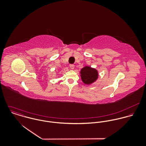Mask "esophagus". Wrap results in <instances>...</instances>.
I'll list each match as a JSON object with an SVG mask.
<instances>
[{
    "label": "esophagus",
    "instance_id": "34e87169",
    "mask_svg": "<svg viewBox=\"0 0 146 146\" xmlns=\"http://www.w3.org/2000/svg\"><path fill=\"white\" fill-rule=\"evenodd\" d=\"M70 68H71V70H73V69H74V68H75V66H74V64H70Z\"/></svg>",
    "mask_w": 146,
    "mask_h": 146
}]
</instances>
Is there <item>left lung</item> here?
<instances>
[{
	"label": "left lung",
	"instance_id": "8db88e82",
	"mask_svg": "<svg viewBox=\"0 0 146 146\" xmlns=\"http://www.w3.org/2000/svg\"><path fill=\"white\" fill-rule=\"evenodd\" d=\"M80 76L82 82L86 85H91L96 82L98 78V72L89 66H85L80 70Z\"/></svg>",
	"mask_w": 146,
	"mask_h": 146
}]
</instances>
